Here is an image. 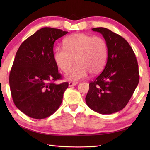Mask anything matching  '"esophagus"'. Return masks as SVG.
Returning <instances> with one entry per match:
<instances>
[{
    "label": "esophagus",
    "mask_w": 150,
    "mask_h": 150,
    "mask_svg": "<svg viewBox=\"0 0 150 150\" xmlns=\"http://www.w3.org/2000/svg\"><path fill=\"white\" fill-rule=\"evenodd\" d=\"M77 84V82H69L68 83L69 87H71V86H75Z\"/></svg>",
    "instance_id": "34e87169"
}]
</instances>
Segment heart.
Masks as SVG:
<instances>
[{"mask_svg": "<svg viewBox=\"0 0 150 150\" xmlns=\"http://www.w3.org/2000/svg\"><path fill=\"white\" fill-rule=\"evenodd\" d=\"M64 47H57L54 53V60L58 68L67 72L69 81H79L99 73L104 68L108 57L107 44L103 38L84 33H75L64 40Z\"/></svg>", "mask_w": 150, "mask_h": 150, "instance_id": "obj_1", "label": "heart"}]
</instances>
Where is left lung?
<instances>
[{"mask_svg": "<svg viewBox=\"0 0 150 150\" xmlns=\"http://www.w3.org/2000/svg\"><path fill=\"white\" fill-rule=\"evenodd\" d=\"M92 30L106 40L108 59L103 71L90 82L86 103L98 113L112 114L126 106L137 86V60L128 42L119 35L105 28Z\"/></svg>", "mask_w": 150, "mask_h": 150, "instance_id": "1", "label": "left lung"}]
</instances>
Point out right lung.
<instances>
[{
	"label": "right lung",
	"mask_w": 150,
	"mask_h": 150,
	"mask_svg": "<svg viewBox=\"0 0 150 150\" xmlns=\"http://www.w3.org/2000/svg\"><path fill=\"white\" fill-rule=\"evenodd\" d=\"M68 31L43 28L25 40L17 50L9 73L14 104L30 117L45 119L58 109L68 82L54 83L61 75L54 60L53 44Z\"/></svg>",
	"instance_id": "right-lung-1"
}]
</instances>
